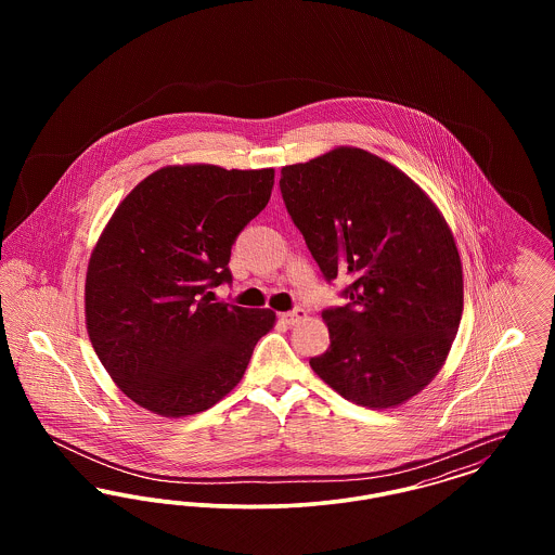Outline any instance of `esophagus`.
I'll use <instances>...</instances> for the list:
<instances>
[{"instance_id":"1","label":"esophagus","mask_w":555,"mask_h":555,"mask_svg":"<svg viewBox=\"0 0 555 555\" xmlns=\"http://www.w3.org/2000/svg\"><path fill=\"white\" fill-rule=\"evenodd\" d=\"M306 317H308V314H306V310H304V308H295V310H291V312L281 314V320L293 326V324H299L301 320H306Z\"/></svg>"}]
</instances>
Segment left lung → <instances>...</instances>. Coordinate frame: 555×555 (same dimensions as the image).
<instances>
[{
  "label": "left lung",
  "instance_id": "8db88e82",
  "mask_svg": "<svg viewBox=\"0 0 555 555\" xmlns=\"http://www.w3.org/2000/svg\"><path fill=\"white\" fill-rule=\"evenodd\" d=\"M279 185L324 279H349V304L322 312L331 347L312 370L366 408L423 391L464 308L462 262L441 211L396 166L358 147L285 166Z\"/></svg>",
  "mask_w": 555,
  "mask_h": 555
}]
</instances>
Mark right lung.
Returning <instances> with one entry per match:
<instances>
[{
  "mask_svg": "<svg viewBox=\"0 0 555 555\" xmlns=\"http://www.w3.org/2000/svg\"><path fill=\"white\" fill-rule=\"evenodd\" d=\"M274 170L166 166L132 189L98 241L85 283L91 345L141 408L204 412L243 376L272 310L211 304L231 247L264 210Z\"/></svg>",
  "mask_w": 555,
  "mask_h": 555,
  "instance_id": "right-lung-1",
  "label": "right lung"
}]
</instances>
